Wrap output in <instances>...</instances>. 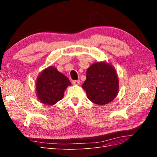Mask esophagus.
I'll return each mask as SVG.
<instances>
[{
	"mask_svg": "<svg viewBox=\"0 0 157 157\" xmlns=\"http://www.w3.org/2000/svg\"><path fill=\"white\" fill-rule=\"evenodd\" d=\"M73 84L74 85H79L80 83V80H73Z\"/></svg>",
	"mask_w": 157,
	"mask_h": 157,
	"instance_id": "34e87169",
	"label": "esophagus"
}]
</instances>
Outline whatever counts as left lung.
Masks as SVG:
<instances>
[{
    "label": "left lung",
    "mask_w": 157,
    "mask_h": 157,
    "mask_svg": "<svg viewBox=\"0 0 157 157\" xmlns=\"http://www.w3.org/2000/svg\"><path fill=\"white\" fill-rule=\"evenodd\" d=\"M82 87L89 100L99 105L109 103L118 91V80L111 65L104 62L92 64L87 69L86 79Z\"/></svg>",
    "instance_id": "1"
}]
</instances>
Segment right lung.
I'll return each instance as SVG.
<instances>
[{
	"label": "right lung",
	"mask_w": 157,
	"mask_h": 157,
	"mask_svg": "<svg viewBox=\"0 0 157 157\" xmlns=\"http://www.w3.org/2000/svg\"><path fill=\"white\" fill-rule=\"evenodd\" d=\"M71 85L69 78L56 68L49 67L38 77L36 94L41 103L54 105L63 97L65 90Z\"/></svg>",
	"instance_id": "1"
}]
</instances>
